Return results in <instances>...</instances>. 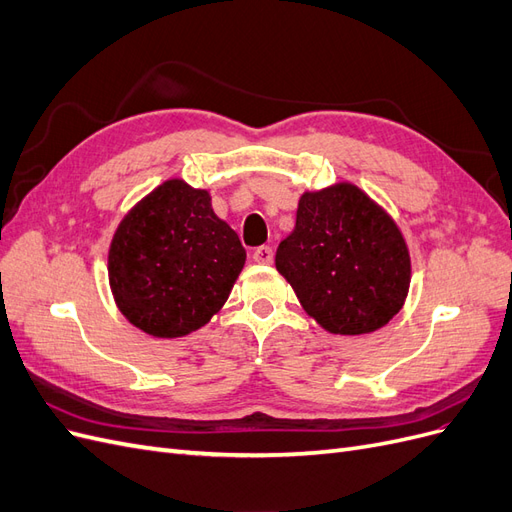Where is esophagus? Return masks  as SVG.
Listing matches in <instances>:
<instances>
[{"label": "esophagus", "instance_id": "obj_1", "mask_svg": "<svg viewBox=\"0 0 512 512\" xmlns=\"http://www.w3.org/2000/svg\"><path fill=\"white\" fill-rule=\"evenodd\" d=\"M252 258H254V262H258V265H271L273 250H271L269 245H260V247H256V250H254Z\"/></svg>", "mask_w": 512, "mask_h": 512}]
</instances>
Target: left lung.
I'll use <instances>...</instances> for the list:
<instances>
[{"mask_svg": "<svg viewBox=\"0 0 512 512\" xmlns=\"http://www.w3.org/2000/svg\"><path fill=\"white\" fill-rule=\"evenodd\" d=\"M275 267L305 312L335 335L384 327L408 297L410 252L395 220L352 183L299 198Z\"/></svg>", "mask_w": 512, "mask_h": 512, "instance_id": "8db88e82", "label": "left lung"}]
</instances>
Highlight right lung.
<instances>
[{"instance_id":"1","label":"right lung","mask_w":512,"mask_h":512,"mask_svg":"<svg viewBox=\"0 0 512 512\" xmlns=\"http://www.w3.org/2000/svg\"><path fill=\"white\" fill-rule=\"evenodd\" d=\"M245 250L211 209L207 190L168 179L115 230L108 282L119 312L153 337H183L226 303Z\"/></svg>"}]
</instances>
